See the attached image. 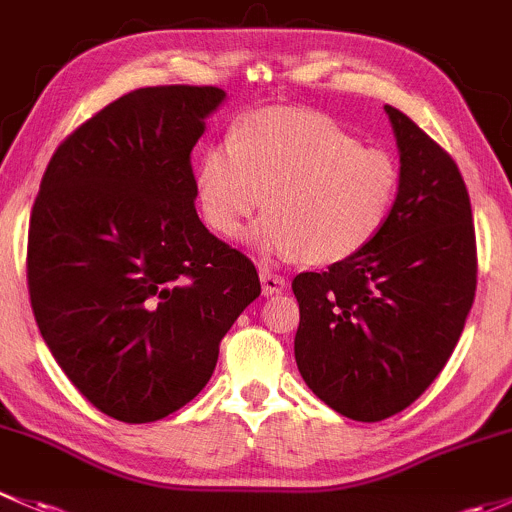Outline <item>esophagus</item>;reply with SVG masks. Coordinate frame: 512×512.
Listing matches in <instances>:
<instances>
[{
  "label": "esophagus",
  "instance_id": "esophagus-1",
  "mask_svg": "<svg viewBox=\"0 0 512 512\" xmlns=\"http://www.w3.org/2000/svg\"><path fill=\"white\" fill-rule=\"evenodd\" d=\"M286 278L278 276V273H271V271H261V288H263V295H278L286 291Z\"/></svg>",
  "mask_w": 512,
  "mask_h": 512
}]
</instances>
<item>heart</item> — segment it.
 I'll list each match as a JSON object with an SVG mask.
<instances>
[{
  "instance_id": "heart-1",
  "label": "heart",
  "mask_w": 512,
  "mask_h": 512,
  "mask_svg": "<svg viewBox=\"0 0 512 512\" xmlns=\"http://www.w3.org/2000/svg\"><path fill=\"white\" fill-rule=\"evenodd\" d=\"M402 172L392 152L360 145L328 115L258 110L236 125L231 145H212L197 172L204 219L236 236L258 209L251 234L266 256L337 263L360 254L387 226Z\"/></svg>"
}]
</instances>
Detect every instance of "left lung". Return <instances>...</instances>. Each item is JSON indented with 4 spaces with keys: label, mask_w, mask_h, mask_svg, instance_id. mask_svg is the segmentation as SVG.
I'll use <instances>...</instances> for the list:
<instances>
[{
    "label": "left lung",
    "mask_w": 512,
    "mask_h": 512,
    "mask_svg": "<svg viewBox=\"0 0 512 512\" xmlns=\"http://www.w3.org/2000/svg\"><path fill=\"white\" fill-rule=\"evenodd\" d=\"M399 150V197L382 234L323 273H298L295 362L337 414L382 421L449 362L476 295V231L456 162L384 105Z\"/></svg>",
    "instance_id": "8db88e82"
}]
</instances>
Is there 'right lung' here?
Masks as SVG:
<instances>
[{
	"label": "right lung",
	"instance_id": "obj_1",
	"mask_svg": "<svg viewBox=\"0 0 512 512\" xmlns=\"http://www.w3.org/2000/svg\"><path fill=\"white\" fill-rule=\"evenodd\" d=\"M224 100L214 86L113 100L61 142L31 209L41 337L73 387L125 424L192 402L221 337L261 295L254 263L194 209L189 155Z\"/></svg>",
	"mask_w": 512,
	"mask_h": 512
}]
</instances>
